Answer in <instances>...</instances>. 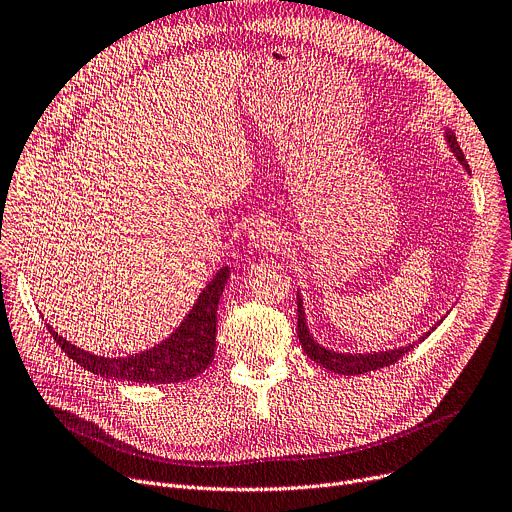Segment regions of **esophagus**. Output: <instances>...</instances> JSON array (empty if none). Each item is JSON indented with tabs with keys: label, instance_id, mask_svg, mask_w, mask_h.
<instances>
[{
	"label": "esophagus",
	"instance_id": "34e87169",
	"mask_svg": "<svg viewBox=\"0 0 512 512\" xmlns=\"http://www.w3.org/2000/svg\"><path fill=\"white\" fill-rule=\"evenodd\" d=\"M249 245L253 249H278L282 245V234L274 222L255 220L247 232Z\"/></svg>",
	"mask_w": 512,
	"mask_h": 512
}]
</instances>
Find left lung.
Wrapping results in <instances>:
<instances>
[{
    "instance_id": "obj_1",
    "label": "left lung",
    "mask_w": 512,
    "mask_h": 512,
    "mask_svg": "<svg viewBox=\"0 0 512 512\" xmlns=\"http://www.w3.org/2000/svg\"><path fill=\"white\" fill-rule=\"evenodd\" d=\"M445 131V142L449 146V150L455 154V158L461 162V166L467 170V173L471 175L469 170V164L457 144V138L455 133L445 127L442 129ZM296 304H298V323H296V335L300 339L302 344V350L304 354L309 356L311 360H315L317 364H321L323 368L331 370V372H337V374H364V372H370V370H377V368H385L389 364H395L401 356H405L410 350H414L418 344H422L424 339L442 323L445 321V317L438 319L424 335H420L416 342L412 344H405L401 348H389V350H379V352H337V350H329L325 346H321L317 339L313 337L311 329H309V323H306V313H304V300H302V294L300 290L296 292ZM449 315V313H447Z\"/></svg>"
}]
</instances>
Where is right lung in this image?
Wrapping results in <instances>:
<instances>
[{"label": "right lung", "mask_w": 512, "mask_h": 512, "mask_svg": "<svg viewBox=\"0 0 512 512\" xmlns=\"http://www.w3.org/2000/svg\"><path fill=\"white\" fill-rule=\"evenodd\" d=\"M228 278L230 267L224 265L206 284V288L199 292L191 311L173 333L164 337L154 348L131 356H96L67 342L51 325H47V329L67 356L86 370L100 374L105 379L127 381L135 385L183 383L197 377L214 360L218 323L216 313Z\"/></svg>", "instance_id": "right-lung-1"}]
</instances>
